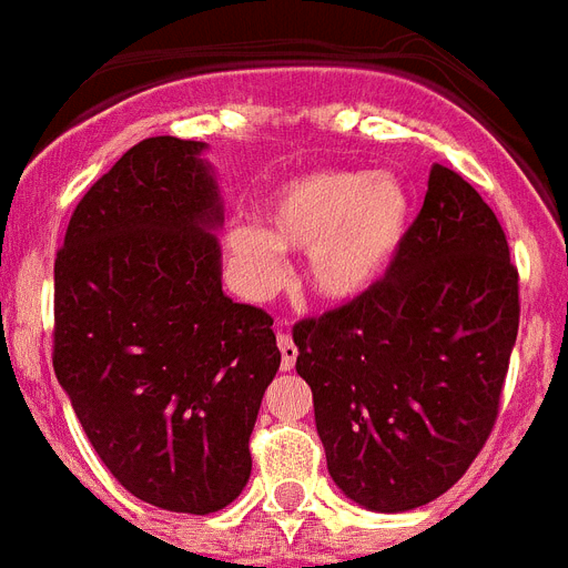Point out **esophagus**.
<instances>
[{
	"mask_svg": "<svg viewBox=\"0 0 568 568\" xmlns=\"http://www.w3.org/2000/svg\"><path fill=\"white\" fill-rule=\"evenodd\" d=\"M278 352H281V369H284V372L293 369V366H296L298 348H296V343H293V337H290V334H278Z\"/></svg>",
	"mask_w": 568,
	"mask_h": 568,
	"instance_id": "34e87169",
	"label": "esophagus"
}]
</instances>
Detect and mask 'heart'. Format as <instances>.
Returning a JSON list of instances; mask_svg holds the SVG:
<instances>
[{"label": "heart", "mask_w": 568, "mask_h": 568, "mask_svg": "<svg viewBox=\"0 0 568 568\" xmlns=\"http://www.w3.org/2000/svg\"><path fill=\"white\" fill-rule=\"evenodd\" d=\"M413 196L396 172L316 170L281 184L263 205V229L237 222L225 248L243 287L263 296L284 278V252H307L313 296L348 305L378 287L405 246Z\"/></svg>", "instance_id": "b5f03b06"}]
</instances>
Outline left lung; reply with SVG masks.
Returning <instances> with one entry per match:
<instances>
[{"mask_svg": "<svg viewBox=\"0 0 568 568\" xmlns=\"http://www.w3.org/2000/svg\"><path fill=\"white\" fill-rule=\"evenodd\" d=\"M516 331L505 231L469 181L434 163L378 287L293 328L339 493L405 514L455 487L496 425Z\"/></svg>", "mask_w": 568, "mask_h": 568, "instance_id": "8db88e82", "label": "left lung"}]
</instances>
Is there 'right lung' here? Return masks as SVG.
Wrapping results in <instances>:
<instances>
[{
    "mask_svg": "<svg viewBox=\"0 0 568 568\" xmlns=\"http://www.w3.org/2000/svg\"><path fill=\"white\" fill-rule=\"evenodd\" d=\"M207 143L149 138L84 193L54 261V378L90 446L146 505L216 514L252 475L281 366L272 320L222 293Z\"/></svg>",
    "mask_w": 568,
    "mask_h": 568,
    "instance_id": "add662e5",
    "label": "right lung"
}]
</instances>
